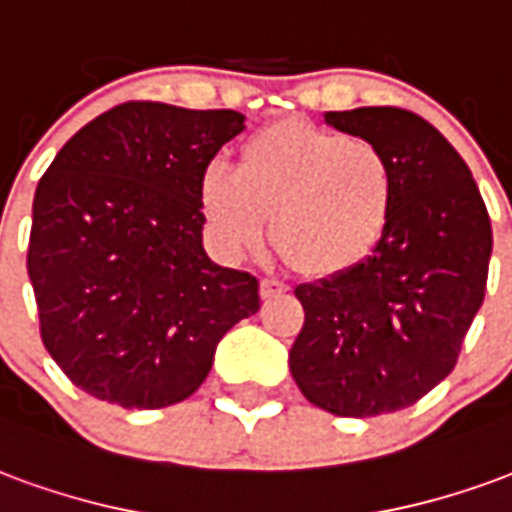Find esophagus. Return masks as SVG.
I'll use <instances>...</instances> for the list:
<instances>
[{
    "label": "esophagus",
    "mask_w": 512,
    "mask_h": 512,
    "mask_svg": "<svg viewBox=\"0 0 512 512\" xmlns=\"http://www.w3.org/2000/svg\"><path fill=\"white\" fill-rule=\"evenodd\" d=\"M288 290V285H282L277 279H260V299H274V296H282Z\"/></svg>",
    "instance_id": "1"
}]
</instances>
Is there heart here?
Instances as JSON below:
<instances>
[{"mask_svg": "<svg viewBox=\"0 0 512 512\" xmlns=\"http://www.w3.org/2000/svg\"><path fill=\"white\" fill-rule=\"evenodd\" d=\"M197 200L216 252L241 260L271 238L310 277L359 266L384 241L397 202L389 158L365 136L301 120L260 128L241 145L238 167L202 169Z\"/></svg>", "mask_w": 512, "mask_h": 512, "instance_id": "b5f03b06", "label": "heart"}]
</instances>
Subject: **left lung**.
Returning <instances> with one entry per match:
<instances>
[{
    "mask_svg": "<svg viewBox=\"0 0 512 512\" xmlns=\"http://www.w3.org/2000/svg\"><path fill=\"white\" fill-rule=\"evenodd\" d=\"M323 120L384 150L397 202L373 255L296 288L304 326L290 373L323 411L378 417L414 406L452 373L483 304L491 219L466 161L428 120L397 106Z\"/></svg>",
    "mask_w": 512,
    "mask_h": 512,
    "instance_id": "obj_1",
    "label": "left lung"
}]
</instances>
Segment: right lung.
<instances>
[{
    "label": "right lung",
    "instance_id": "1",
    "mask_svg": "<svg viewBox=\"0 0 512 512\" xmlns=\"http://www.w3.org/2000/svg\"><path fill=\"white\" fill-rule=\"evenodd\" d=\"M244 131L233 109L128 101L62 145L32 202L27 271L40 337L87 395L164 408L260 310L257 279L202 249V169Z\"/></svg>",
    "mask_w": 512,
    "mask_h": 512
}]
</instances>
